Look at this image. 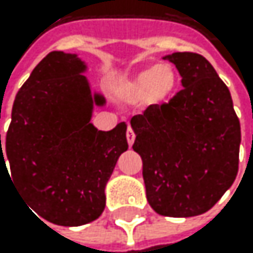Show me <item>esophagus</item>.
<instances>
[{
	"label": "esophagus",
	"instance_id": "esophagus-1",
	"mask_svg": "<svg viewBox=\"0 0 253 253\" xmlns=\"http://www.w3.org/2000/svg\"><path fill=\"white\" fill-rule=\"evenodd\" d=\"M126 138H127L129 145H132V144H133V141H135V133H133V130H132L130 127L127 129V132H126Z\"/></svg>",
	"mask_w": 253,
	"mask_h": 253
}]
</instances>
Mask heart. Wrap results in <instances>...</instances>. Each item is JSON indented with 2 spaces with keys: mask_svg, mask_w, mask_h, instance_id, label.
<instances>
[{
  "mask_svg": "<svg viewBox=\"0 0 253 253\" xmlns=\"http://www.w3.org/2000/svg\"><path fill=\"white\" fill-rule=\"evenodd\" d=\"M176 84L177 76L173 66L162 63L141 71L132 83V89L136 97L150 98L153 103H162L173 94Z\"/></svg>",
  "mask_w": 253,
  "mask_h": 253,
  "instance_id": "obj_1",
  "label": "heart"
}]
</instances>
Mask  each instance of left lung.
<instances>
[{
	"instance_id": "obj_1",
	"label": "left lung",
	"mask_w": 253,
	"mask_h": 253,
	"mask_svg": "<svg viewBox=\"0 0 253 253\" xmlns=\"http://www.w3.org/2000/svg\"><path fill=\"white\" fill-rule=\"evenodd\" d=\"M164 59L176 65L183 89L132 117V147L142 159L150 207L161 215L193 217L211 210L237 177L240 121L228 86L205 57Z\"/></svg>"
}]
</instances>
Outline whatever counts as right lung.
<instances>
[{
    "mask_svg": "<svg viewBox=\"0 0 253 253\" xmlns=\"http://www.w3.org/2000/svg\"><path fill=\"white\" fill-rule=\"evenodd\" d=\"M84 68L76 54H46L16 94L4 147L0 135V173L7 158L32 211L60 226L101 215L106 182L129 147L126 123L109 132L89 123L104 98L91 94Z\"/></svg>",
    "mask_w": 253,
    "mask_h": 253,
    "instance_id": "obj_1",
    "label": "right lung"
}]
</instances>
